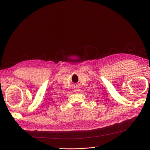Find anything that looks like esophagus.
<instances>
[{"label": "esophagus", "mask_w": 150, "mask_h": 150, "mask_svg": "<svg viewBox=\"0 0 150 150\" xmlns=\"http://www.w3.org/2000/svg\"><path fill=\"white\" fill-rule=\"evenodd\" d=\"M79 91V89H76L74 90V92L75 93H78Z\"/></svg>", "instance_id": "34e87169"}]
</instances>
